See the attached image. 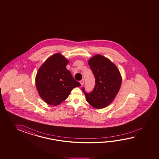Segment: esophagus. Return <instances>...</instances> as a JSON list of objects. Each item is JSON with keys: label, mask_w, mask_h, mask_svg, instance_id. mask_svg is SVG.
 I'll return each mask as SVG.
<instances>
[{"label": "esophagus", "mask_w": 159, "mask_h": 159, "mask_svg": "<svg viewBox=\"0 0 159 159\" xmlns=\"http://www.w3.org/2000/svg\"><path fill=\"white\" fill-rule=\"evenodd\" d=\"M80 84H81V85H83L84 84V80H82L81 81H80Z\"/></svg>", "instance_id": "obj_1"}]
</instances>
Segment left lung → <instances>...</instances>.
Wrapping results in <instances>:
<instances>
[{
    "label": "left lung",
    "mask_w": 159,
    "mask_h": 159,
    "mask_svg": "<svg viewBox=\"0 0 159 159\" xmlns=\"http://www.w3.org/2000/svg\"><path fill=\"white\" fill-rule=\"evenodd\" d=\"M88 62L95 78V85L89 93L84 88L82 90L91 106L97 109L105 108L118 93L121 85V75L117 66L102 55H97Z\"/></svg>",
    "instance_id": "8db88e82"
}]
</instances>
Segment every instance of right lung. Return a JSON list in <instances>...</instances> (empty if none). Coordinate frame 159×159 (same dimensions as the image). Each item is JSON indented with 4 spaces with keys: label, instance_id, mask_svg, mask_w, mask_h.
Returning a JSON list of instances; mask_svg holds the SVG:
<instances>
[{
    "label": "right lung",
    "instance_id": "add662e5",
    "mask_svg": "<svg viewBox=\"0 0 159 159\" xmlns=\"http://www.w3.org/2000/svg\"><path fill=\"white\" fill-rule=\"evenodd\" d=\"M68 62L60 53H56L48 58L38 71L37 89L41 98L50 105H59L68 97L73 88L81 86L66 68Z\"/></svg>",
    "mask_w": 159,
    "mask_h": 159
}]
</instances>
